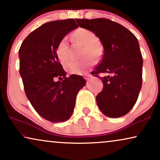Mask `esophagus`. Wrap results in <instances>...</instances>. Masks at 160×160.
<instances>
[{
  "mask_svg": "<svg viewBox=\"0 0 160 160\" xmlns=\"http://www.w3.org/2000/svg\"><path fill=\"white\" fill-rule=\"evenodd\" d=\"M91 78H92V76H91V75H86V76H84V78H85V79H86L87 81L90 80Z\"/></svg>",
  "mask_w": 160,
  "mask_h": 160,
  "instance_id": "obj_1",
  "label": "esophagus"
}]
</instances>
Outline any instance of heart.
Here are the masks:
<instances>
[{
	"instance_id": "b5f03b06",
	"label": "heart",
	"mask_w": 160,
	"mask_h": 160,
	"mask_svg": "<svg viewBox=\"0 0 160 160\" xmlns=\"http://www.w3.org/2000/svg\"><path fill=\"white\" fill-rule=\"evenodd\" d=\"M73 41L84 45L82 55H92L98 58L101 55L102 45L95 38V35L91 30L85 28H78L72 33ZM56 55L62 64H65L69 60V47L67 38H63L59 41L56 47ZM95 60L91 56H86L80 60L71 61L65 65V70L71 74L79 75L92 66Z\"/></svg>"
}]
</instances>
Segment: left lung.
Instances as JSON below:
<instances>
[{
    "mask_svg": "<svg viewBox=\"0 0 160 160\" xmlns=\"http://www.w3.org/2000/svg\"><path fill=\"white\" fill-rule=\"evenodd\" d=\"M81 28L93 32L102 43V60L92 72L103 83L96 96L102 113L121 117L133 108L142 86L143 58L135 35L116 22L106 18L76 19ZM100 73H108L100 78Z\"/></svg>",
    "mask_w": 160,
    "mask_h": 160,
    "instance_id": "left-lung-1",
    "label": "left lung"
}]
</instances>
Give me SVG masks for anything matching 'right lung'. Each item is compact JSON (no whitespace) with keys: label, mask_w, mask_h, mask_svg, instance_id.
<instances>
[{"label":"right lung","mask_w":160,"mask_h":160,"mask_svg":"<svg viewBox=\"0 0 160 160\" xmlns=\"http://www.w3.org/2000/svg\"><path fill=\"white\" fill-rule=\"evenodd\" d=\"M78 27L73 19L49 22L30 32L19 48V73L26 96L36 112L49 122L71 117L76 95L86 84L82 76L66 77L55 52L59 41ZM57 78L64 80L55 82Z\"/></svg>","instance_id":"obj_1"}]
</instances>
